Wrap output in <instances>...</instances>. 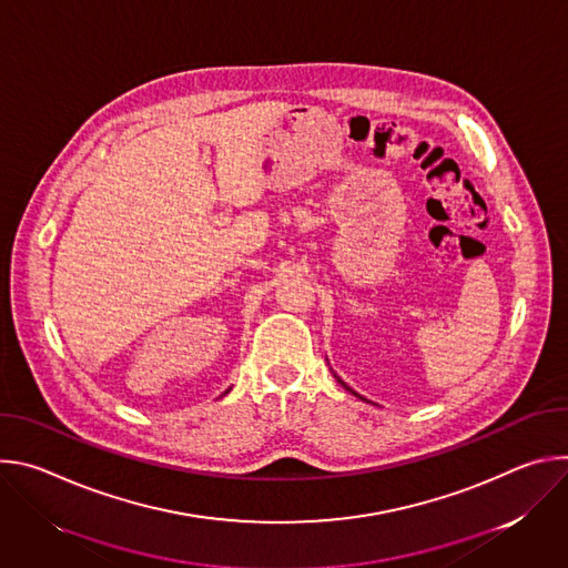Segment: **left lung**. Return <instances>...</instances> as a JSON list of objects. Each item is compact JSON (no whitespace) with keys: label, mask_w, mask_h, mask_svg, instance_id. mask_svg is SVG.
<instances>
[{"label":"left lung","mask_w":568,"mask_h":568,"mask_svg":"<svg viewBox=\"0 0 568 568\" xmlns=\"http://www.w3.org/2000/svg\"><path fill=\"white\" fill-rule=\"evenodd\" d=\"M335 377H337V375H335ZM337 382H339V384H342V386H344V388H346V390H351V393H353V395H357V393H355V390H353V388H351V386H348V384H346V382H342V379H339V377H337ZM357 397H362V395H357ZM362 399H366V397H362Z\"/></svg>","instance_id":"left-lung-1"}]
</instances>
